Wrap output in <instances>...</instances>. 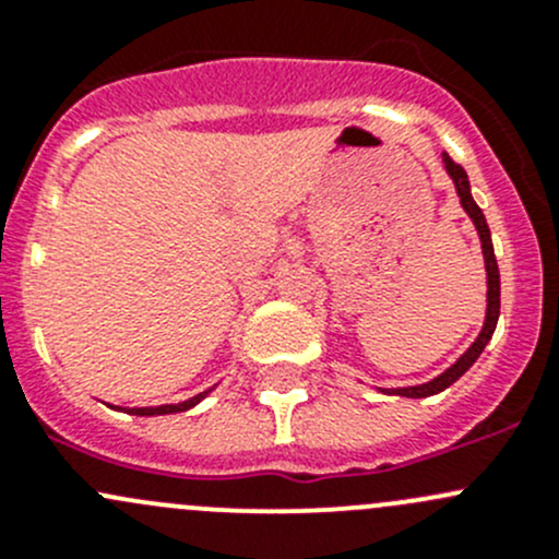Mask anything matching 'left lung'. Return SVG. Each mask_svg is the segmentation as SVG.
I'll return each instance as SVG.
<instances>
[{"label": "left lung", "mask_w": 559, "mask_h": 559, "mask_svg": "<svg viewBox=\"0 0 559 559\" xmlns=\"http://www.w3.org/2000/svg\"><path fill=\"white\" fill-rule=\"evenodd\" d=\"M443 167H447L449 178L454 180V189H456V197H460V205L465 207V213H467V216H471V222L476 224L478 240H481L484 267H487V319H484V326H481V332H478L476 341H473V346L467 348V352L462 354L460 359H456L452 368L443 370V373L438 376V379L427 381V384L392 389V392L400 394V397H430V394H438V392H443V389H447V386H452L454 381L460 379V376L465 373V370H471V365L476 362L478 357H481L484 346H487L489 337H492L495 326H498V316H500V273H498V259H495L492 235H489L487 218H484L481 207H478L476 200H473L471 180H467V173L462 170V167L456 165V162L449 154H443Z\"/></svg>", "instance_id": "obj_1"}]
</instances>
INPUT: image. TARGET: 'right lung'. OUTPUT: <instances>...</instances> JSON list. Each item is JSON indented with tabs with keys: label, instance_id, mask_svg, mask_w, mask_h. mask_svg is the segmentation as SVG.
Segmentation results:
<instances>
[{
	"label": "right lung",
	"instance_id": "right-lung-1",
	"mask_svg": "<svg viewBox=\"0 0 559 559\" xmlns=\"http://www.w3.org/2000/svg\"><path fill=\"white\" fill-rule=\"evenodd\" d=\"M207 392H211V389H207ZM207 392H200V394H194V397L183 400V403H175V405H156V408H129V414H134V416H165V414H180V411L194 408V405L200 403L202 397H207Z\"/></svg>",
	"mask_w": 559,
	"mask_h": 559
}]
</instances>
